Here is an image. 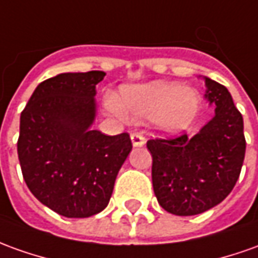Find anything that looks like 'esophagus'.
<instances>
[{"mask_svg":"<svg viewBox=\"0 0 258 258\" xmlns=\"http://www.w3.org/2000/svg\"><path fill=\"white\" fill-rule=\"evenodd\" d=\"M131 139H132V145L135 147L143 146V145L146 143V139H145L142 135H139V133H132V135H131Z\"/></svg>","mask_w":258,"mask_h":258,"instance_id":"esophagus-1","label":"esophagus"}]
</instances>
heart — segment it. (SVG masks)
<instances>
[{
	"label": "heart",
	"mask_w": 258,
	"mask_h": 258,
	"mask_svg": "<svg viewBox=\"0 0 258 258\" xmlns=\"http://www.w3.org/2000/svg\"><path fill=\"white\" fill-rule=\"evenodd\" d=\"M109 108L133 122L152 120L164 135H177L189 129L201 109L197 90L177 83L152 81L147 84L127 85L119 92L118 104L109 99Z\"/></svg>",
	"instance_id": "obj_1"
}]
</instances>
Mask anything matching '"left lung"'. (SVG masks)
Returning <instances> with one entry per match:
<instances>
[{
	"instance_id": "left-lung-1",
	"label": "left lung",
	"mask_w": 258,
	"mask_h": 258,
	"mask_svg": "<svg viewBox=\"0 0 258 258\" xmlns=\"http://www.w3.org/2000/svg\"><path fill=\"white\" fill-rule=\"evenodd\" d=\"M204 80L214 118L194 136L147 142L156 198L178 216L202 214L221 204L236 185L246 153L243 116L230 92L211 78Z\"/></svg>"
}]
</instances>
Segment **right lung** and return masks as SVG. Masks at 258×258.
<instances>
[{"instance_id": "1", "label": "right lung", "mask_w": 258, "mask_h": 258, "mask_svg": "<svg viewBox=\"0 0 258 258\" xmlns=\"http://www.w3.org/2000/svg\"><path fill=\"white\" fill-rule=\"evenodd\" d=\"M104 72L63 73L37 85L21 113L18 157L31 192L66 218L104 211L132 142L92 131Z\"/></svg>"}]
</instances>
